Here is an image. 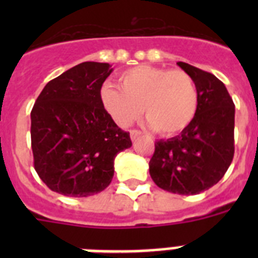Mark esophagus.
<instances>
[{
  "mask_svg": "<svg viewBox=\"0 0 258 258\" xmlns=\"http://www.w3.org/2000/svg\"><path fill=\"white\" fill-rule=\"evenodd\" d=\"M142 135V133L141 131H138V130H131V131H130V137H131V141L133 142H135L138 139V138L141 137Z\"/></svg>",
  "mask_w": 258,
  "mask_h": 258,
  "instance_id": "esophagus-1",
  "label": "esophagus"
}]
</instances>
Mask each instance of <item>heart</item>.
I'll return each instance as SVG.
<instances>
[{
  "mask_svg": "<svg viewBox=\"0 0 258 258\" xmlns=\"http://www.w3.org/2000/svg\"><path fill=\"white\" fill-rule=\"evenodd\" d=\"M100 103L117 125L128 127L143 113L151 128L174 137L191 124L198 111V88L184 71L138 66L119 76V89L100 88Z\"/></svg>",
  "mask_w": 258,
  "mask_h": 258,
  "instance_id": "1",
  "label": "heart"
}]
</instances>
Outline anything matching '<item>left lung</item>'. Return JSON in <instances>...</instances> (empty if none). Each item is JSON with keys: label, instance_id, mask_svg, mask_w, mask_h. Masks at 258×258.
<instances>
[{"label": "left lung", "instance_id": "left-lung-1", "mask_svg": "<svg viewBox=\"0 0 258 258\" xmlns=\"http://www.w3.org/2000/svg\"><path fill=\"white\" fill-rule=\"evenodd\" d=\"M194 79L198 111L187 128L167 141L155 142L149 163L158 187L182 196L208 190L225 175L234 155V103L214 75L176 62Z\"/></svg>", "mask_w": 258, "mask_h": 258}]
</instances>
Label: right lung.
<instances>
[{
	"instance_id": "1",
	"label": "right lung",
	"mask_w": 258,
	"mask_h": 258,
	"mask_svg": "<svg viewBox=\"0 0 258 258\" xmlns=\"http://www.w3.org/2000/svg\"><path fill=\"white\" fill-rule=\"evenodd\" d=\"M108 62L86 61L50 80L30 112L34 169L52 190L89 197L112 180L113 162L133 143L100 103L112 74Z\"/></svg>"
}]
</instances>
